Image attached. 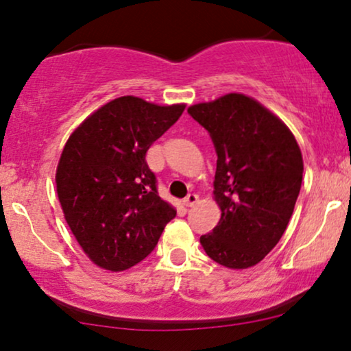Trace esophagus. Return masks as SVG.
Listing matches in <instances>:
<instances>
[{"instance_id": "obj_1", "label": "esophagus", "mask_w": 351, "mask_h": 351, "mask_svg": "<svg viewBox=\"0 0 351 351\" xmlns=\"http://www.w3.org/2000/svg\"><path fill=\"white\" fill-rule=\"evenodd\" d=\"M196 203H198V195H195V193H189L184 198L185 206H195Z\"/></svg>"}]
</instances>
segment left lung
I'll return each instance as SVG.
<instances>
[{
    "instance_id": "left-lung-1",
    "label": "left lung",
    "mask_w": 351,
    "mask_h": 351,
    "mask_svg": "<svg viewBox=\"0 0 351 351\" xmlns=\"http://www.w3.org/2000/svg\"><path fill=\"white\" fill-rule=\"evenodd\" d=\"M189 113L217 153L214 195L222 215L199 241L220 265L254 267L276 246L294 213L304 174L300 148L289 128L247 95L227 94L191 105Z\"/></svg>"
}]
</instances>
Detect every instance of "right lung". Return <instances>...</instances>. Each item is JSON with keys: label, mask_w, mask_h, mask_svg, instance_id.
Instances as JSON below:
<instances>
[{"label": "right lung", "mask_w": 351, "mask_h": 351, "mask_svg": "<svg viewBox=\"0 0 351 351\" xmlns=\"http://www.w3.org/2000/svg\"><path fill=\"white\" fill-rule=\"evenodd\" d=\"M124 95L86 118L57 166V195L76 241L95 265L128 270L158 244L176 209L158 195L145 155L184 113Z\"/></svg>", "instance_id": "add662e5"}]
</instances>
